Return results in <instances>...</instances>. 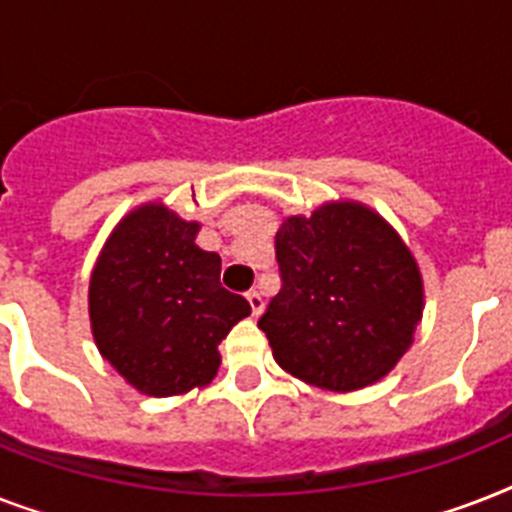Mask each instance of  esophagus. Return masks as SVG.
Returning a JSON list of instances; mask_svg holds the SVG:
<instances>
[{
    "label": "esophagus",
    "mask_w": 512,
    "mask_h": 512,
    "mask_svg": "<svg viewBox=\"0 0 512 512\" xmlns=\"http://www.w3.org/2000/svg\"><path fill=\"white\" fill-rule=\"evenodd\" d=\"M247 303H249V308H252V316L257 319V316L263 313V297H260V292H257V289H249Z\"/></svg>",
    "instance_id": "1"
}]
</instances>
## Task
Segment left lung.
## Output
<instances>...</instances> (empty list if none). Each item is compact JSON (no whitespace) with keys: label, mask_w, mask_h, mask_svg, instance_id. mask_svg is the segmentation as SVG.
Wrapping results in <instances>:
<instances>
[{"label":"left lung","mask_w":512,"mask_h":512,"mask_svg":"<svg viewBox=\"0 0 512 512\" xmlns=\"http://www.w3.org/2000/svg\"><path fill=\"white\" fill-rule=\"evenodd\" d=\"M279 295L257 327L297 380L350 393L382 380L422 321L420 265L393 225L361 201H327L284 217L276 233Z\"/></svg>","instance_id":"obj_1"}]
</instances>
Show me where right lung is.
I'll list each match as a JSON object with an SVG mask.
<instances>
[{
	"label": "right lung",
	"instance_id": "add662e5",
	"mask_svg": "<svg viewBox=\"0 0 512 512\" xmlns=\"http://www.w3.org/2000/svg\"><path fill=\"white\" fill-rule=\"evenodd\" d=\"M201 225L162 201L116 223L90 276V327L100 356L146 396H183L220 369V350L252 308L220 287V255L196 244Z\"/></svg>",
	"mask_w": 512,
	"mask_h": 512
}]
</instances>
